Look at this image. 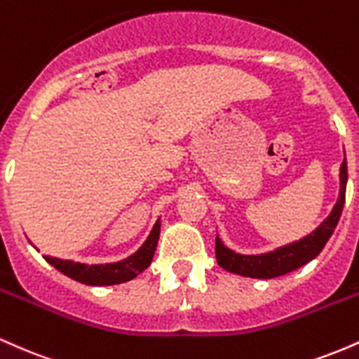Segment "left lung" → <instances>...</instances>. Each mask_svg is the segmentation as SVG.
Instances as JSON below:
<instances>
[{
  "instance_id": "left-lung-1",
  "label": "left lung",
  "mask_w": 359,
  "mask_h": 359,
  "mask_svg": "<svg viewBox=\"0 0 359 359\" xmlns=\"http://www.w3.org/2000/svg\"><path fill=\"white\" fill-rule=\"evenodd\" d=\"M346 184H348V163L343 160L339 168V196L329 212V216L320 222L319 226L307 236L300 238L299 241L288 243L285 246L273 251L259 255H241L233 251L231 248L216 236V259L217 265L226 271L241 275V277L250 278H275L282 275L290 273V271L300 269L306 263L314 259L317 255L323 251L325 243L329 241L331 234L334 233L337 221H339L341 212L344 208L346 199Z\"/></svg>"
}]
</instances>
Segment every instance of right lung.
I'll return each mask as SVG.
<instances>
[{
    "instance_id": "obj_1",
    "label": "right lung",
    "mask_w": 359,
    "mask_h": 359,
    "mask_svg": "<svg viewBox=\"0 0 359 359\" xmlns=\"http://www.w3.org/2000/svg\"><path fill=\"white\" fill-rule=\"evenodd\" d=\"M160 236V219L151 228L150 234L140 248L130 255L128 258H123L121 262L106 263V265H88V263L72 262V259H60L47 257L45 259L60 271V273L67 275L76 282L86 283V285H116V283H125L133 280L137 275L142 273L143 270L148 269L154 259L156 243Z\"/></svg>"
}]
</instances>
